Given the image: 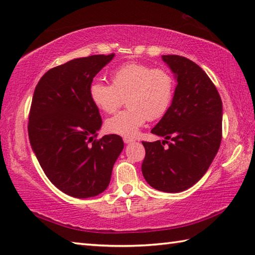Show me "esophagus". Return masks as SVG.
Returning a JSON list of instances; mask_svg holds the SVG:
<instances>
[{
	"instance_id": "obj_1",
	"label": "esophagus",
	"mask_w": 255,
	"mask_h": 255,
	"mask_svg": "<svg viewBox=\"0 0 255 255\" xmlns=\"http://www.w3.org/2000/svg\"><path fill=\"white\" fill-rule=\"evenodd\" d=\"M133 140V138L132 137H124V141H125V143H130V142H132Z\"/></svg>"
}]
</instances>
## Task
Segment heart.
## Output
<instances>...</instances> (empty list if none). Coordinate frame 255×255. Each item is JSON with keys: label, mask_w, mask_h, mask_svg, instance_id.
Here are the masks:
<instances>
[{"label": "heart", "mask_w": 255, "mask_h": 255, "mask_svg": "<svg viewBox=\"0 0 255 255\" xmlns=\"http://www.w3.org/2000/svg\"><path fill=\"white\" fill-rule=\"evenodd\" d=\"M113 85L96 80L89 97L97 108L114 114L126 98L128 108L106 122L107 130L122 136H135L148 119L156 120L167 113L174 98L175 79L165 68L130 62L112 72Z\"/></svg>", "instance_id": "b5f03b06"}]
</instances>
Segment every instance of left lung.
<instances>
[{"instance_id":"left-lung-1","label":"left lung","mask_w":255,"mask_h":255,"mask_svg":"<svg viewBox=\"0 0 255 255\" xmlns=\"http://www.w3.org/2000/svg\"><path fill=\"white\" fill-rule=\"evenodd\" d=\"M161 58L177 86L167 113L151 129L165 140L142 141L141 172L155 189L179 193L204 176L219 151L223 107L216 87L200 66L180 55Z\"/></svg>"}]
</instances>
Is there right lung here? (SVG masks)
Segmentation results:
<instances>
[{
    "mask_svg": "<svg viewBox=\"0 0 255 255\" xmlns=\"http://www.w3.org/2000/svg\"><path fill=\"white\" fill-rule=\"evenodd\" d=\"M115 54L73 59L50 69L35 87L29 114V139L44 174L55 187L77 198L108 187L123 138L95 139L103 124L89 87Z\"/></svg>",
    "mask_w": 255,
    "mask_h": 255,
    "instance_id": "1",
    "label": "right lung"
}]
</instances>
